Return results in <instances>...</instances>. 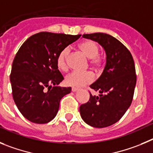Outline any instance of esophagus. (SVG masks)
Returning <instances> with one entry per match:
<instances>
[{"label": "esophagus", "mask_w": 153, "mask_h": 153, "mask_svg": "<svg viewBox=\"0 0 153 153\" xmlns=\"http://www.w3.org/2000/svg\"><path fill=\"white\" fill-rule=\"evenodd\" d=\"M78 90H79V89L77 88H71V91H73V92L78 91Z\"/></svg>", "instance_id": "34e87169"}]
</instances>
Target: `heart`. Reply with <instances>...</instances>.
<instances>
[{"label": "heart", "instance_id": "obj_1", "mask_svg": "<svg viewBox=\"0 0 153 153\" xmlns=\"http://www.w3.org/2000/svg\"><path fill=\"white\" fill-rule=\"evenodd\" d=\"M78 48L82 53L90 59V63L94 67L99 68L104 63V59L102 56L98 55V47L92 41H85L79 44ZM69 48L66 47L60 51L56 59V64L60 70L65 71L68 68L67 58L69 54ZM65 83L68 86L79 88L88 84L91 83L94 81V75L91 72H80L73 71L65 76Z\"/></svg>", "mask_w": 153, "mask_h": 153}]
</instances>
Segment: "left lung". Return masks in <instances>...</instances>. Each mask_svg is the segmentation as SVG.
Returning <instances> with one entry per match:
<instances>
[{"instance_id": "obj_1", "label": "left lung", "mask_w": 153, "mask_h": 153, "mask_svg": "<svg viewBox=\"0 0 153 153\" xmlns=\"http://www.w3.org/2000/svg\"><path fill=\"white\" fill-rule=\"evenodd\" d=\"M83 38L97 42L106 53L102 74L91 88L100 93L90 94V99L80 106V114L87 124L103 128L114 124L130 107L137 83L133 56L118 39L103 33L84 34Z\"/></svg>"}]
</instances>
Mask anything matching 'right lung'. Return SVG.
<instances>
[{"label":"right lung","mask_w":153,"mask_h":153,"mask_svg":"<svg viewBox=\"0 0 153 153\" xmlns=\"http://www.w3.org/2000/svg\"><path fill=\"white\" fill-rule=\"evenodd\" d=\"M80 36L41 32L29 37L20 46L10 80L13 100L26 119L46 123L56 116L60 100L71 91V87L59 86L64 78L56 59L60 51Z\"/></svg>","instance_id":"right-lung-1"}]
</instances>
